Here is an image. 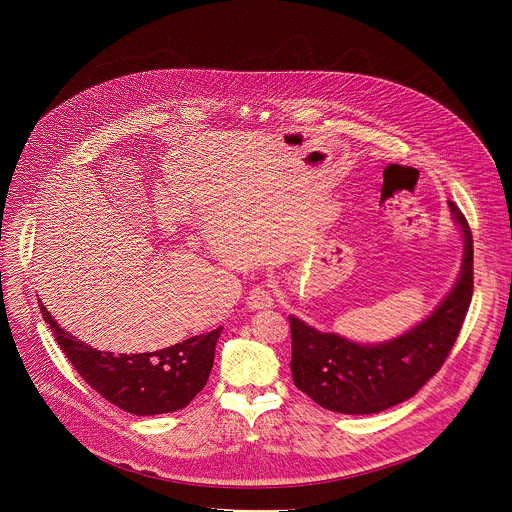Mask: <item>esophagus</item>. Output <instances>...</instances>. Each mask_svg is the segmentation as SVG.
Wrapping results in <instances>:
<instances>
[{"instance_id":"obj_1","label":"esophagus","mask_w":512,"mask_h":512,"mask_svg":"<svg viewBox=\"0 0 512 512\" xmlns=\"http://www.w3.org/2000/svg\"><path fill=\"white\" fill-rule=\"evenodd\" d=\"M246 303H248V309H252V311L270 309V307H274V297L266 288H256L250 292Z\"/></svg>"}]
</instances>
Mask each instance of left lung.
Listing matches in <instances>:
<instances>
[{"label": "left lung", "instance_id": "8db88e82", "mask_svg": "<svg viewBox=\"0 0 512 512\" xmlns=\"http://www.w3.org/2000/svg\"><path fill=\"white\" fill-rule=\"evenodd\" d=\"M447 205L463 240L461 270L426 319L370 345L323 333L290 315L293 384L325 410L357 416L388 410L412 398L449 355L473 295V238L461 211L451 201Z\"/></svg>", "mask_w": 512, "mask_h": 512}]
</instances>
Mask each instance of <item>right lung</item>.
Instances as JSON below:
<instances>
[{
  "mask_svg": "<svg viewBox=\"0 0 512 512\" xmlns=\"http://www.w3.org/2000/svg\"><path fill=\"white\" fill-rule=\"evenodd\" d=\"M41 313L78 374L102 398L134 416L185 408L209 380L222 333V327H217L155 353L116 357L73 341V335L59 327L45 305H41Z\"/></svg>",
  "mask_w": 512,
  "mask_h": 512,
  "instance_id": "obj_1",
  "label": "right lung"
}]
</instances>
